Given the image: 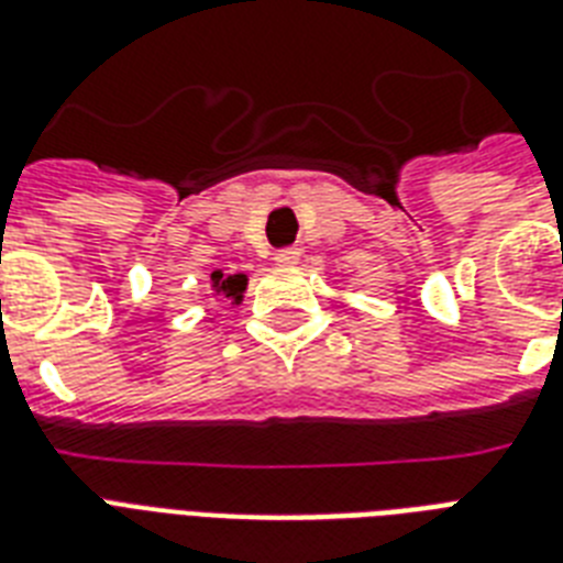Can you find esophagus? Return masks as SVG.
I'll return each instance as SVG.
<instances>
[{
    "instance_id": "34e87169",
    "label": "esophagus",
    "mask_w": 563,
    "mask_h": 563,
    "mask_svg": "<svg viewBox=\"0 0 563 563\" xmlns=\"http://www.w3.org/2000/svg\"><path fill=\"white\" fill-rule=\"evenodd\" d=\"M300 260V251L298 247H283V251H277L274 254V263L280 265V268H295Z\"/></svg>"
}]
</instances>
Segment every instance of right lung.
Here are the masks:
<instances>
[{
	"instance_id": "1",
	"label": "right lung",
	"mask_w": 563,
	"mask_h": 563,
	"mask_svg": "<svg viewBox=\"0 0 563 563\" xmlns=\"http://www.w3.org/2000/svg\"><path fill=\"white\" fill-rule=\"evenodd\" d=\"M247 289V274H224L221 268L210 274V291L219 298H228L230 303H242Z\"/></svg>"
}]
</instances>
